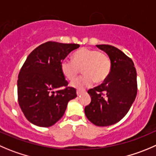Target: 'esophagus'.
<instances>
[{
	"label": "esophagus",
	"instance_id": "1",
	"mask_svg": "<svg viewBox=\"0 0 156 156\" xmlns=\"http://www.w3.org/2000/svg\"><path fill=\"white\" fill-rule=\"evenodd\" d=\"M77 95H78V96H80V95L81 94L83 93V90H77Z\"/></svg>",
	"mask_w": 156,
	"mask_h": 156
}]
</instances>
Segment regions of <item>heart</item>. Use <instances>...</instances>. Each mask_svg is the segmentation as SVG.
Listing matches in <instances>:
<instances>
[{
    "instance_id": "b5f03b06",
    "label": "heart",
    "mask_w": 156,
    "mask_h": 156,
    "mask_svg": "<svg viewBox=\"0 0 156 156\" xmlns=\"http://www.w3.org/2000/svg\"><path fill=\"white\" fill-rule=\"evenodd\" d=\"M82 69L81 77L71 83L76 89H82L92 86L94 81L100 84L105 81L111 70V62L106 54L95 49L82 48L73 55V60L64 58L60 63L62 73L67 79H75Z\"/></svg>"
}]
</instances>
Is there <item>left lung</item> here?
I'll use <instances>...</instances> for the list:
<instances>
[{
  "instance_id": "8db88e82",
  "label": "left lung",
  "mask_w": 156,
  "mask_h": 156,
  "mask_svg": "<svg viewBox=\"0 0 156 156\" xmlns=\"http://www.w3.org/2000/svg\"><path fill=\"white\" fill-rule=\"evenodd\" d=\"M111 62L110 75L103 84L88 90L90 104L84 108L87 118L98 126L116 123L126 116L137 94L136 71L133 62L110 45H97Z\"/></svg>"
}]
</instances>
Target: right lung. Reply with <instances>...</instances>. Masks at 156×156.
<instances>
[{
  "instance_id": "add662e5",
  "label": "right lung",
  "mask_w": 156,
  "mask_h": 156,
  "mask_svg": "<svg viewBox=\"0 0 156 156\" xmlns=\"http://www.w3.org/2000/svg\"><path fill=\"white\" fill-rule=\"evenodd\" d=\"M79 46L49 41L36 47L27 58L18 75L17 94L20 107L31 123L52 126L62 117L69 101L77 97L76 90L67 87L60 63ZM62 87L66 88L55 91Z\"/></svg>"
}]
</instances>
